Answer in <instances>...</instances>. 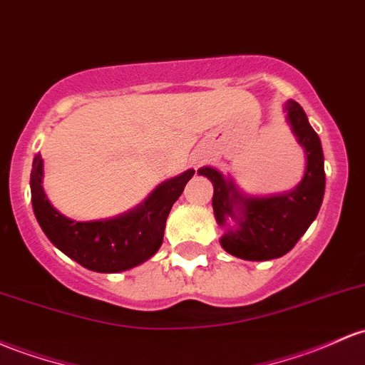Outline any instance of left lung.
<instances>
[{
  "instance_id": "obj_1",
  "label": "left lung",
  "mask_w": 365,
  "mask_h": 365,
  "mask_svg": "<svg viewBox=\"0 0 365 365\" xmlns=\"http://www.w3.org/2000/svg\"><path fill=\"white\" fill-rule=\"evenodd\" d=\"M287 121L307 152V171L293 192L274 197H242L234 183L213 168H201L199 175L213 183V210L220 225L235 220L237 228H228L222 237L227 253L250 262H265L286 255L299 241L317 216L326 189L324 154L319 135L308 123L298 102L286 103ZM240 215H237V213Z\"/></svg>"
}]
</instances>
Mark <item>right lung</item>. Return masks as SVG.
<instances>
[{"label": "right lung", "instance_id": "1", "mask_svg": "<svg viewBox=\"0 0 365 365\" xmlns=\"http://www.w3.org/2000/svg\"><path fill=\"white\" fill-rule=\"evenodd\" d=\"M195 171L163 183L131 213L103 222H74L60 215L43 192V159L34 155L31 199L39 227L53 246L88 270L114 274L149 259L161 247L166 218Z\"/></svg>", "mask_w": 365, "mask_h": 365}]
</instances>
